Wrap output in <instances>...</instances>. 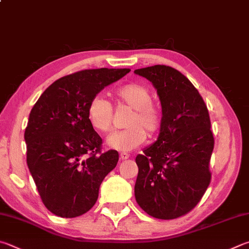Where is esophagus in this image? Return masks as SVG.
<instances>
[{"mask_svg":"<svg viewBox=\"0 0 249 249\" xmlns=\"http://www.w3.org/2000/svg\"><path fill=\"white\" fill-rule=\"evenodd\" d=\"M120 157H121L122 160H127L129 158V155H128V153H126V152H121Z\"/></svg>","mask_w":249,"mask_h":249,"instance_id":"1","label":"esophagus"}]
</instances>
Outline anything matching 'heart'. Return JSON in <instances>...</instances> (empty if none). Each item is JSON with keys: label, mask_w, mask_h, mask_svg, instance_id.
<instances>
[{"label": "heart", "mask_w": 249, "mask_h": 249, "mask_svg": "<svg viewBox=\"0 0 249 249\" xmlns=\"http://www.w3.org/2000/svg\"><path fill=\"white\" fill-rule=\"evenodd\" d=\"M114 96L119 106H125L133 110L126 126L127 128L113 133L107 138V146L120 151H130L139 147L149 136L160 132L163 124L161 107L152 102V93L146 86L127 84L117 88ZM87 119L90 125L100 133H107L112 128L113 107L105 97L94 96L87 107Z\"/></svg>", "instance_id": "obj_1"}]
</instances>
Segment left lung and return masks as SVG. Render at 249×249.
<instances>
[{
  "mask_svg": "<svg viewBox=\"0 0 249 249\" xmlns=\"http://www.w3.org/2000/svg\"><path fill=\"white\" fill-rule=\"evenodd\" d=\"M135 73L155 86L163 113L158 140L136 157L135 197L153 218H179L197 206L211 180L209 112L198 90L173 67L155 65Z\"/></svg>",
  "mask_w": 249,
  "mask_h": 249,
  "instance_id": "obj_1",
  "label": "left lung"
}]
</instances>
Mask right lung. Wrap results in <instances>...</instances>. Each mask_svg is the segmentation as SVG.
<instances>
[{"label":"right lung","mask_w":249,"mask_h":249,"mask_svg":"<svg viewBox=\"0 0 249 249\" xmlns=\"http://www.w3.org/2000/svg\"><path fill=\"white\" fill-rule=\"evenodd\" d=\"M129 69L76 71L44 90L25 129L27 164L43 205L61 218H76L93 207L119 152H102V139L87 119L89 101L129 73Z\"/></svg>","instance_id":"add662e5"}]
</instances>
